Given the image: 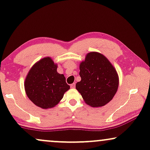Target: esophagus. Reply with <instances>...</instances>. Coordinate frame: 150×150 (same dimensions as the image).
<instances>
[{
  "label": "esophagus",
  "instance_id": "esophagus-1",
  "mask_svg": "<svg viewBox=\"0 0 150 150\" xmlns=\"http://www.w3.org/2000/svg\"><path fill=\"white\" fill-rule=\"evenodd\" d=\"M70 87H71L72 89H75V83H73V84H70Z\"/></svg>",
  "mask_w": 150,
  "mask_h": 150
}]
</instances>
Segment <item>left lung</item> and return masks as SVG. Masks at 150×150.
I'll return each mask as SVG.
<instances>
[{"mask_svg":"<svg viewBox=\"0 0 150 150\" xmlns=\"http://www.w3.org/2000/svg\"><path fill=\"white\" fill-rule=\"evenodd\" d=\"M81 81L75 85L83 100L93 108L109 103L119 86V76L112 64L103 54L91 52L80 64Z\"/></svg>","mask_w":150,"mask_h":150,"instance_id":"8db88e82","label":"left lung"}]
</instances>
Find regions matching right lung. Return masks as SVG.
<instances>
[{
	"label": "right lung",
	"instance_id": "obj_1",
	"mask_svg": "<svg viewBox=\"0 0 150 150\" xmlns=\"http://www.w3.org/2000/svg\"><path fill=\"white\" fill-rule=\"evenodd\" d=\"M24 89L28 98L35 105L49 109L59 104L70 86L64 75L57 72V64L47 57L32 66L25 79Z\"/></svg>",
	"mask_w": 150,
	"mask_h": 150
}]
</instances>
